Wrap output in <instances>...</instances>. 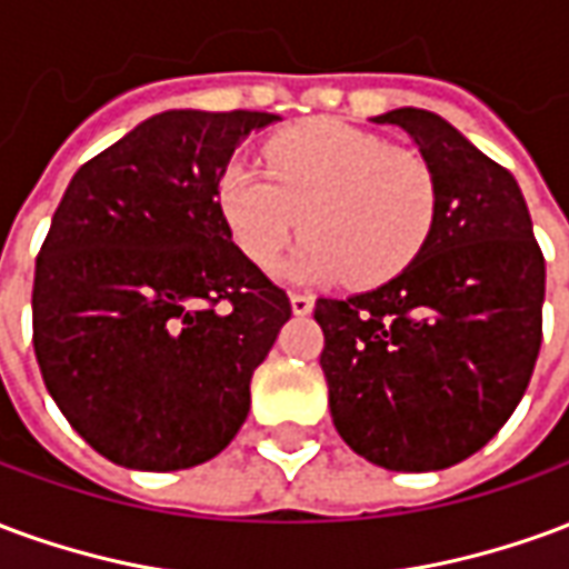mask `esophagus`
I'll return each instance as SVG.
<instances>
[{
	"label": "esophagus",
	"instance_id": "esophagus-1",
	"mask_svg": "<svg viewBox=\"0 0 569 569\" xmlns=\"http://www.w3.org/2000/svg\"><path fill=\"white\" fill-rule=\"evenodd\" d=\"M289 305H292V313L305 317V313H310V310H313V296H305V292H292V296H289Z\"/></svg>",
	"mask_w": 569,
	"mask_h": 569
}]
</instances>
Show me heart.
Masks as SVG:
<instances>
[{"label":"heart","mask_w":569,"mask_h":569,"mask_svg":"<svg viewBox=\"0 0 569 569\" xmlns=\"http://www.w3.org/2000/svg\"><path fill=\"white\" fill-rule=\"evenodd\" d=\"M268 170L234 158L219 176V212L237 249L273 268L305 231L289 273L296 280L378 286L415 259L436 222V176L418 151L338 121L277 133Z\"/></svg>","instance_id":"1"}]
</instances>
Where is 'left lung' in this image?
I'll use <instances>...</instances> for the list:
<instances>
[{"mask_svg":"<svg viewBox=\"0 0 569 569\" xmlns=\"http://www.w3.org/2000/svg\"><path fill=\"white\" fill-rule=\"evenodd\" d=\"M408 133L436 176V222L390 283L320 298L313 320L338 436L369 463L432 472L485 448L521 402L539 345L546 259L515 176L427 109Z\"/></svg>","mask_w":569,"mask_h":569,"instance_id":"1","label":"left lung"}]
</instances>
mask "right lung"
Wrapping results in <instances>:
<instances>
[{"instance_id": "add662e5", "label": "right lung", "mask_w": 569, "mask_h": 569, "mask_svg": "<svg viewBox=\"0 0 569 569\" xmlns=\"http://www.w3.org/2000/svg\"><path fill=\"white\" fill-rule=\"evenodd\" d=\"M271 112L170 109L81 163L36 259L32 347L69 427L128 469L207 463L292 305L231 243L219 176Z\"/></svg>"}]
</instances>
